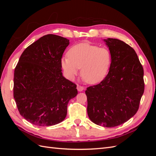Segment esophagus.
I'll use <instances>...</instances> for the list:
<instances>
[{
  "instance_id": "34e87169",
  "label": "esophagus",
  "mask_w": 156,
  "mask_h": 156,
  "mask_svg": "<svg viewBox=\"0 0 156 156\" xmlns=\"http://www.w3.org/2000/svg\"><path fill=\"white\" fill-rule=\"evenodd\" d=\"M77 90L79 91V92H81V91H83V90H84V87H83V86H81V85H77Z\"/></svg>"
}]
</instances>
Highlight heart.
I'll list each match as a JSON object with an SVG mask.
<instances>
[{
	"label": "heart",
	"instance_id": "1",
	"mask_svg": "<svg viewBox=\"0 0 156 156\" xmlns=\"http://www.w3.org/2000/svg\"><path fill=\"white\" fill-rule=\"evenodd\" d=\"M60 61L66 77L73 81L79 68L84 79L90 84L100 83L107 76L111 64L112 56L105 48H98L87 43L75 45Z\"/></svg>",
	"mask_w": 156,
	"mask_h": 156
}]
</instances>
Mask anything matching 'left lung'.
I'll list each match as a JSON object with an SVG mask.
<instances>
[{
    "label": "left lung",
    "mask_w": 156,
    "mask_h": 156,
    "mask_svg": "<svg viewBox=\"0 0 156 156\" xmlns=\"http://www.w3.org/2000/svg\"><path fill=\"white\" fill-rule=\"evenodd\" d=\"M103 41L111 53V64L100 83L87 88V112L94 124L112 127L124 124L137 112L144 90V70L129 45L115 38Z\"/></svg>",
    "instance_id": "obj_1"
}]
</instances>
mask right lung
Instances as JSON below:
<instances>
[{
  "label": "right lung",
  "instance_id": "obj_1",
  "mask_svg": "<svg viewBox=\"0 0 156 156\" xmlns=\"http://www.w3.org/2000/svg\"><path fill=\"white\" fill-rule=\"evenodd\" d=\"M69 40L48 34L23 52L14 70L13 98L20 115L30 123L51 126L62 122L77 85L66 79L60 61Z\"/></svg>",
  "mask_w": 156,
  "mask_h": 156
}]
</instances>
